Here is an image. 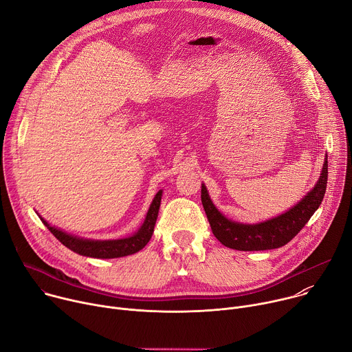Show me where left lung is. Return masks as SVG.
Masks as SVG:
<instances>
[{"label": "left lung", "instance_id": "1", "mask_svg": "<svg viewBox=\"0 0 352 352\" xmlns=\"http://www.w3.org/2000/svg\"><path fill=\"white\" fill-rule=\"evenodd\" d=\"M327 186V159L315 188L300 202L284 214L259 224H239L226 219L212 204L205 185L202 205L214 236L227 248L236 250H267L288 243L320 206Z\"/></svg>", "mask_w": 352, "mask_h": 352}]
</instances>
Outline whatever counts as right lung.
<instances>
[{
    "label": "right lung",
    "mask_w": 352,
    "mask_h": 352,
    "mask_svg": "<svg viewBox=\"0 0 352 352\" xmlns=\"http://www.w3.org/2000/svg\"><path fill=\"white\" fill-rule=\"evenodd\" d=\"M162 193L163 190H159L153 199L152 205L148 208V212L146 214V220L143 226L139 228V231L128 238L122 239H113V241H91V239H83L74 235H69L56 227H52L47 221L41 219L44 226L52 231V234L67 248H69L74 252L89 256V258H97V259H113V258H121L128 256L132 254L139 252L140 249L146 246V243L150 241L155 231V224L159 214V208L162 202Z\"/></svg>",
    "instance_id": "add662e5"
}]
</instances>
